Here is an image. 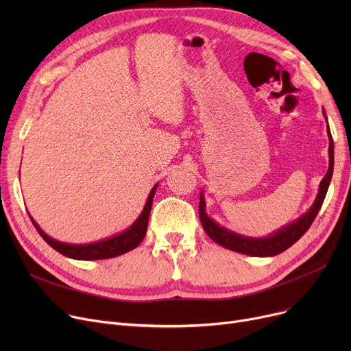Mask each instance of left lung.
<instances>
[{"label":"left lung","mask_w":351,"mask_h":351,"mask_svg":"<svg viewBox=\"0 0 351 351\" xmlns=\"http://www.w3.org/2000/svg\"><path fill=\"white\" fill-rule=\"evenodd\" d=\"M323 115L327 122V117H326L324 110H323ZM327 135H328V141H330V143H328V158H330L328 169H327L326 176L320 182L317 197L315 200V204H313V206L308 209V212H306L298 220H294V222L283 226L282 229L271 233L267 237H247V236H242V234H237L234 232H230L229 229L217 225L215 220H212L206 215V210H205L204 192H200L199 219H200V223H202V226H204L206 234L217 245L223 246L229 250L247 254V256H256V257L276 256V254L285 252L286 249H289L291 245L296 243L299 239L308 230V228L313 223V220L316 219V216L323 205V200L326 197L331 176H333L335 147H333V138H331L328 123H327Z\"/></svg>","instance_id":"obj_1"}]
</instances>
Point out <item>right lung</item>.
Wrapping results in <instances>:
<instances>
[{"label":"right lung","mask_w":351,"mask_h":351,"mask_svg":"<svg viewBox=\"0 0 351 351\" xmlns=\"http://www.w3.org/2000/svg\"><path fill=\"white\" fill-rule=\"evenodd\" d=\"M158 185H155L147 196L146 205L139 215V217L135 220V222L131 225V228L126 229L122 233H118L117 236H112L109 239H105V241L95 242V243H88V245H69V243H62L55 241V239L49 237L38 225H36L35 220L31 217V222L34 223L35 229L38 230V233L43 236L44 241L57 252L61 254L71 257V259H77V261H99V259H110V257H117L121 256L129 250L135 249L136 246L141 245L143 241V237L146 234L147 229V220H149L151 209H152V200L155 196Z\"/></svg>","instance_id":"right-lung-1"}]
</instances>
